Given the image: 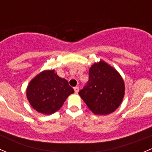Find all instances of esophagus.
I'll return each mask as SVG.
<instances>
[{"instance_id":"obj_1","label":"esophagus","mask_w":152,"mask_h":152,"mask_svg":"<svg viewBox=\"0 0 152 152\" xmlns=\"http://www.w3.org/2000/svg\"><path fill=\"white\" fill-rule=\"evenodd\" d=\"M73 89H74L75 93H78V92H79V87H73Z\"/></svg>"}]
</instances>
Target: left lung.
<instances>
[{
	"instance_id": "1",
	"label": "left lung",
	"mask_w": 152,
	"mask_h": 152,
	"mask_svg": "<svg viewBox=\"0 0 152 152\" xmlns=\"http://www.w3.org/2000/svg\"><path fill=\"white\" fill-rule=\"evenodd\" d=\"M125 87L121 75L103 61L92 65L89 80L79 92L88 108L96 115H108L121 103Z\"/></svg>"
}]
</instances>
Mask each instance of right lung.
<instances>
[{
  "instance_id": "1",
  "label": "right lung",
  "mask_w": 152,
  "mask_h": 152,
  "mask_svg": "<svg viewBox=\"0 0 152 152\" xmlns=\"http://www.w3.org/2000/svg\"><path fill=\"white\" fill-rule=\"evenodd\" d=\"M74 93L66 79L59 77L54 70H45L32 79L27 87L29 103L43 114H52L63 105L67 96Z\"/></svg>"
}]
</instances>
